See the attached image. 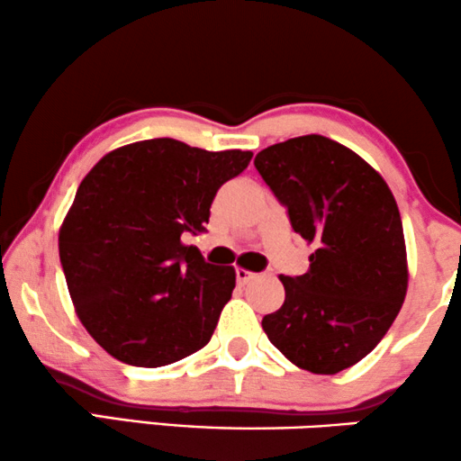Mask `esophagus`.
I'll return each instance as SVG.
<instances>
[{
  "label": "esophagus",
  "mask_w": 461,
  "mask_h": 461,
  "mask_svg": "<svg viewBox=\"0 0 461 461\" xmlns=\"http://www.w3.org/2000/svg\"><path fill=\"white\" fill-rule=\"evenodd\" d=\"M258 275H253V272H249V270H243V268H237V283L239 285H247V283H251L253 278H256Z\"/></svg>",
  "instance_id": "obj_1"
}]
</instances>
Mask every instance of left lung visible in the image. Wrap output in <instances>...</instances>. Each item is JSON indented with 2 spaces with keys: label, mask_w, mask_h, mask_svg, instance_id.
Instances as JSON below:
<instances>
[{
  "label": "left lung",
  "mask_w": 461,
  "mask_h": 461,
  "mask_svg": "<svg viewBox=\"0 0 461 461\" xmlns=\"http://www.w3.org/2000/svg\"><path fill=\"white\" fill-rule=\"evenodd\" d=\"M256 170L316 249L302 276H280L285 303L264 316L270 343L297 368L337 375L368 356L408 291L403 226L383 176L322 135L270 145Z\"/></svg>",
  "instance_id": "8db88e82"
}]
</instances>
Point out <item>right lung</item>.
I'll use <instances>...</instances> for the list:
<instances>
[{
	"label": "right lung",
	"mask_w": 461,
	"mask_h": 461,
	"mask_svg": "<svg viewBox=\"0 0 461 461\" xmlns=\"http://www.w3.org/2000/svg\"><path fill=\"white\" fill-rule=\"evenodd\" d=\"M251 156L148 139L110 151L78 185L59 262L78 318L112 357L159 368L208 345L235 268L183 237L203 230L218 189Z\"/></svg>",
	"instance_id": "obj_1"
}]
</instances>
